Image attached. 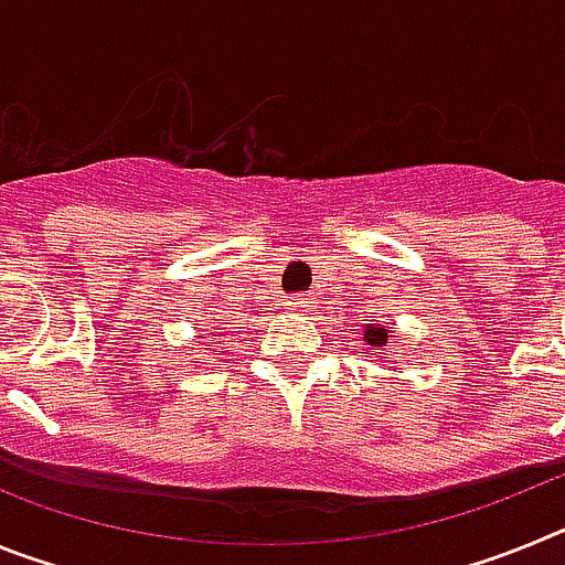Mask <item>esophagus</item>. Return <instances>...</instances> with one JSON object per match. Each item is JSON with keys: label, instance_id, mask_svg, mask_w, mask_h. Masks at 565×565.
I'll return each mask as SVG.
<instances>
[{"label": "esophagus", "instance_id": "obj_1", "mask_svg": "<svg viewBox=\"0 0 565 565\" xmlns=\"http://www.w3.org/2000/svg\"><path fill=\"white\" fill-rule=\"evenodd\" d=\"M286 308L288 311H302V308H308V297H288Z\"/></svg>", "mask_w": 565, "mask_h": 565}]
</instances>
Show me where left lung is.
Masks as SVG:
<instances>
[{
    "label": "left lung",
    "instance_id": "8db88e82",
    "mask_svg": "<svg viewBox=\"0 0 565 565\" xmlns=\"http://www.w3.org/2000/svg\"><path fill=\"white\" fill-rule=\"evenodd\" d=\"M364 342L373 344V348H382V344H387V331L384 328H376V326H367L364 328Z\"/></svg>",
    "mask_w": 565,
    "mask_h": 565
}]
</instances>
